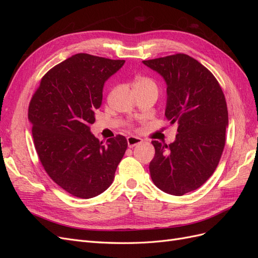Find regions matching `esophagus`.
<instances>
[{
    "label": "esophagus",
    "instance_id": "34e87169",
    "mask_svg": "<svg viewBox=\"0 0 258 258\" xmlns=\"http://www.w3.org/2000/svg\"><path fill=\"white\" fill-rule=\"evenodd\" d=\"M127 142H128V146L130 148H132V147H135L139 144L143 143V140L141 138H137V137H129L127 139Z\"/></svg>",
    "mask_w": 258,
    "mask_h": 258
}]
</instances>
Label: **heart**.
<instances>
[{
    "instance_id": "heart-1",
    "label": "heart",
    "mask_w": 258,
    "mask_h": 258,
    "mask_svg": "<svg viewBox=\"0 0 258 258\" xmlns=\"http://www.w3.org/2000/svg\"><path fill=\"white\" fill-rule=\"evenodd\" d=\"M132 86H134L135 91H154L157 93L158 87L156 82L148 76L144 75H138L134 79L132 82Z\"/></svg>"
}]
</instances>
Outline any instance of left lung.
<instances>
[{
  "label": "left lung",
  "instance_id": "obj_1",
  "mask_svg": "<svg viewBox=\"0 0 258 258\" xmlns=\"http://www.w3.org/2000/svg\"><path fill=\"white\" fill-rule=\"evenodd\" d=\"M143 63L165 80L166 118L178 124L173 143L152 141L151 177L162 191L182 196L204 185L220 162L228 127L227 104L213 74L185 53Z\"/></svg>",
  "mask_w": 258,
  "mask_h": 258
}]
</instances>
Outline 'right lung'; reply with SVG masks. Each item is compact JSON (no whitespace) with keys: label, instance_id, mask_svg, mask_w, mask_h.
Listing matches in <instances>:
<instances>
[{"label":"right lung","instance_id":"obj_1","mask_svg":"<svg viewBox=\"0 0 258 258\" xmlns=\"http://www.w3.org/2000/svg\"><path fill=\"white\" fill-rule=\"evenodd\" d=\"M76 53L46 73L29 105L36 153L52 181L75 197L89 199L111 186L127 150L123 136L100 142L91 134L105 82L123 66Z\"/></svg>","mask_w":258,"mask_h":258}]
</instances>
